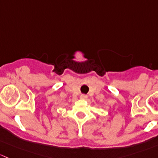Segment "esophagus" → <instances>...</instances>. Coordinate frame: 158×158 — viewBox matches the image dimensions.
<instances>
[{
	"label": "esophagus",
	"instance_id": "obj_1",
	"mask_svg": "<svg viewBox=\"0 0 158 158\" xmlns=\"http://www.w3.org/2000/svg\"><path fill=\"white\" fill-rule=\"evenodd\" d=\"M80 99H81V100H87V95H84V94H82V95H81V97H80Z\"/></svg>",
	"mask_w": 158,
	"mask_h": 158
}]
</instances>
